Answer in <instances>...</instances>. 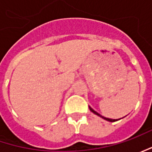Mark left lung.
<instances>
[{"instance_id":"1","label":"left lung","mask_w":152,"mask_h":152,"mask_svg":"<svg viewBox=\"0 0 152 152\" xmlns=\"http://www.w3.org/2000/svg\"><path fill=\"white\" fill-rule=\"evenodd\" d=\"M90 107V110H91V112L93 113H95L96 115H97V116H99V117H101V118H102L103 119L107 120V121H109V122H115V121H118V119H112V118H105V117H103V116H102L101 114H99L97 112H96L95 110H93L92 108L91 107Z\"/></svg>"}]
</instances>
